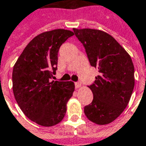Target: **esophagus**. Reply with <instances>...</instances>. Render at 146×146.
Here are the masks:
<instances>
[{"instance_id":"esophagus-1","label":"esophagus","mask_w":146,"mask_h":146,"mask_svg":"<svg viewBox=\"0 0 146 146\" xmlns=\"http://www.w3.org/2000/svg\"><path fill=\"white\" fill-rule=\"evenodd\" d=\"M81 86H82V83H81V82H75V87H76V89L80 88Z\"/></svg>"}]
</instances>
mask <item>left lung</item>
I'll use <instances>...</instances> for the list:
<instances>
[{"mask_svg": "<svg viewBox=\"0 0 146 146\" xmlns=\"http://www.w3.org/2000/svg\"><path fill=\"white\" fill-rule=\"evenodd\" d=\"M73 34L82 43L90 65L99 75L89 86L92 103L84 108L86 117L98 125L111 123L128 106L135 79L134 65L125 49L108 33L96 29H76Z\"/></svg>", "mask_w": 146, "mask_h": 146, "instance_id": "left-lung-1", "label": "left lung"}]
</instances>
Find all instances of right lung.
I'll return each mask as SVG.
<instances>
[{
    "mask_svg": "<svg viewBox=\"0 0 146 146\" xmlns=\"http://www.w3.org/2000/svg\"><path fill=\"white\" fill-rule=\"evenodd\" d=\"M73 35L64 29L39 34L28 43L13 66L14 98L23 113L41 126L60 123L73 96V82H51V78L57 69L60 47Z\"/></svg>",
    "mask_w": 146,
    "mask_h": 146,
    "instance_id": "1",
    "label": "right lung"
}]
</instances>
